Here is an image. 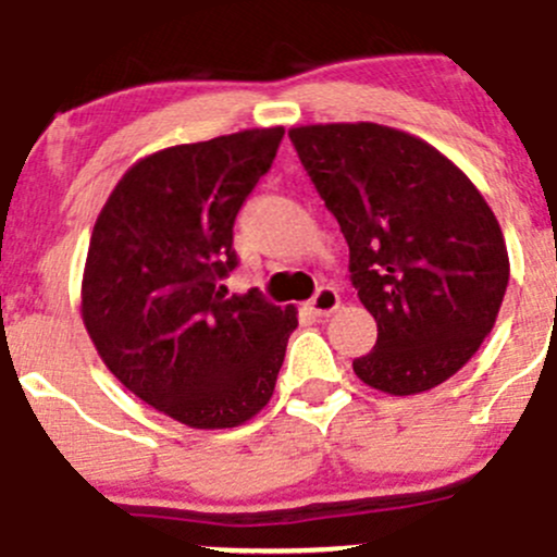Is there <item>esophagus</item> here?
<instances>
[{
  "label": "esophagus",
  "instance_id": "obj_1",
  "mask_svg": "<svg viewBox=\"0 0 557 557\" xmlns=\"http://www.w3.org/2000/svg\"><path fill=\"white\" fill-rule=\"evenodd\" d=\"M310 310L318 314V318H329L331 312L339 310V294H336L334 288H329V285H323V288L312 296Z\"/></svg>",
  "mask_w": 557,
  "mask_h": 557
}]
</instances>
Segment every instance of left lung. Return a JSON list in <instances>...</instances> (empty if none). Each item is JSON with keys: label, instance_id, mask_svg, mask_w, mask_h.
I'll return each mask as SVG.
<instances>
[{"label": "left lung", "instance_id": "obj_1", "mask_svg": "<svg viewBox=\"0 0 557 557\" xmlns=\"http://www.w3.org/2000/svg\"><path fill=\"white\" fill-rule=\"evenodd\" d=\"M288 137L377 320V345L352 372L391 396L450 380L491 334L509 283L507 243L476 185L434 145L380 123H314Z\"/></svg>", "mask_w": 557, "mask_h": 557}]
</instances>
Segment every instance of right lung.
Masks as SVG:
<instances>
[{
	"label": "right lung",
	"mask_w": 557,
	"mask_h": 557,
	"mask_svg": "<svg viewBox=\"0 0 557 557\" xmlns=\"http://www.w3.org/2000/svg\"><path fill=\"white\" fill-rule=\"evenodd\" d=\"M285 128L174 145L128 166L104 201L81 312L104 367L188 429H234L269 404L296 307L226 296L234 218Z\"/></svg>",
	"instance_id": "obj_1"
}]
</instances>
